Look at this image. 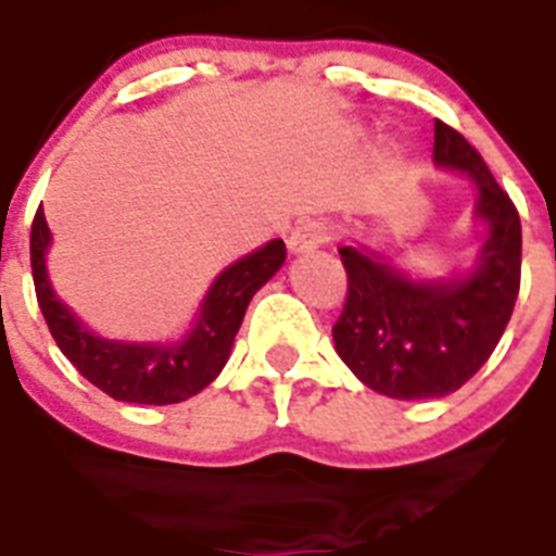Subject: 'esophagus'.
Here are the masks:
<instances>
[{
  "mask_svg": "<svg viewBox=\"0 0 556 556\" xmlns=\"http://www.w3.org/2000/svg\"><path fill=\"white\" fill-rule=\"evenodd\" d=\"M333 238V229L321 223V219H304L295 229L290 231L287 238V247H290L292 255H304V252H313V249L325 247L327 240Z\"/></svg>",
  "mask_w": 556,
  "mask_h": 556,
  "instance_id": "esophagus-1",
  "label": "esophagus"
}]
</instances>
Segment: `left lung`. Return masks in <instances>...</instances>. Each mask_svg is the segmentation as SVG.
I'll return each mask as SVG.
<instances>
[{"label": "left lung", "instance_id": "left-lung-1", "mask_svg": "<svg viewBox=\"0 0 556 556\" xmlns=\"http://www.w3.org/2000/svg\"><path fill=\"white\" fill-rule=\"evenodd\" d=\"M434 162L476 179L479 217L490 223L481 264L464 281L415 283L380 257L342 247L348 295L333 325L345 365L394 400L446 397L470 380L505 333L522 273V223L470 141L434 122Z\"/></svg>", "mask_w": 556, "mask_h": 556}]
</instances>
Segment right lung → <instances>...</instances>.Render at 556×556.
I'll return each instance as SVG.
<instances>
[{
	"mask_svg": "<svg viewBox=\"0 0 556 556\" xmlns=\"http://www.w3.org/2000/svg\"><path fill=\"white\" fill-rule=\"evenodd\" d=\"M49 240L51 235L40 205L31 223V275L37 304L51 337L68 363L103 394L122 403H144V406L182 403L214 382L229 359L231 342L238 337L249 301L281 269L287 257L283 240H273L238 264H231L205 295L200 321L191 330V337L179 345H127V342L92 337L68 313L66 304H60L46 278Z\"/></svg>",
	"mask_w": 556,
	"mask_h": 556,
	"instance_id": "obj_1",
	"label": "right lung"
}]
</instances>
